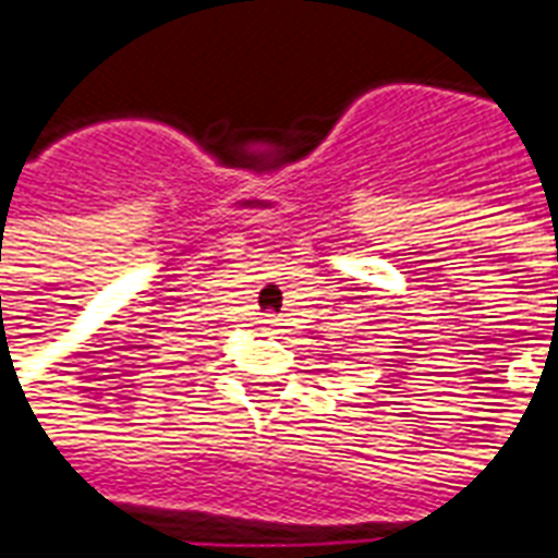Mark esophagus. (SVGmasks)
I'll list each match as a JSON object with an SVG mask.
<instances>
[{
  "mask_svg": "<svg viewBox=\"0 0 558 558\" xmlns=\"http://www.w3.org/2000/svg\"><path fill=\"white\" fill-rule=\"evenodd\" d=\"M275 326H278V316L275 314L259 316V328H275Z\"/></svg>",
  "mask_w": 558,
  "mask_h": 558,
  "instance_id": "1",
  "label": "esophagus"
}]
</instances>
